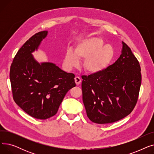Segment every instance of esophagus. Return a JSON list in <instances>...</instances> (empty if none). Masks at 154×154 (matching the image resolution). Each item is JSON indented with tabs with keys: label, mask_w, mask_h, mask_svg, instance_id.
I'll return each mask as SVG.
<instances>
[{
	"label": "esophagus",
	"mask_w": 154,
	"mask_h": 154,
	"mask_svg": "<svg viewBox=\"0 0 154 154\" xmlns=\"http://www.w3.org/2000/svg\"><path fill=\"white\" fill-rule=\"evenodd\" d=\"M75 82L76 84L77 85H79L80 84V82H81V79H80L79 77H75Z\"/></svg>",
	"instance_id": "obj_1"
}]
</instances>
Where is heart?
<instances>
[{
    "mask_svg": "<svg viewBox=\"0 0 154 154\" xmlns=\"http://www.w3.org/2000/svg\"><path fill=\"white\" fill-rule=\"evenodd\" d=\"M114 55V49L109 44H104L100 37H91L79 41L74 48L64 55L63 64L67 69L79 66L84 60V70L91 74H98L106 69Z\"/></svg>",
    "mask_w": 154,
    "mask_h": 154,
    "instance_id": "obj_1",
    "label": "heart"
}]
</instances>
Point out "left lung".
Listing matches in <instances>:
<instances>
[{"label":"left lung","instance_id":"8db88e82","mask_svg":"<svg viewBox=\"0 0 154 154\" xmlns=\"http://www.w3.org/2000/svg\"><path fill=\"white\" fill-rule=\"evenodd\" d=\"M140 70L131 48L122 42V54L115 63L98 74L82 75V99L88 119L105 124L130 114L139 97Z\"/></svg>","mask_w":154,"mask_h":154}]
</instances>
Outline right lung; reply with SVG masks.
I'll use <instances>...</instances> for the list:
<instances>
[{
    "label": "right lung",
    "instance_id": "1",
    "mask_svg": "<svg viewBox=\"0 0 154 154\" xmlns=\"http://www.w3.org/2000/svg\"><path fill=\"white\" fill-rule=\"evenodd\" d=\"M47 32H39L27 40L10 69L14 100L27 114L42 120L55 116L67 92L76 85L74 74L52 63L40 64L32 56Z\"/></svg>",
    "mask_w": 154,
    "mask_h": 154
}]
</instances>
